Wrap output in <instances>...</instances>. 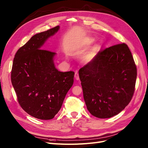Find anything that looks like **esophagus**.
Returning a JSON list of instances; mask_svg holds the SVG:
<instances>
[{
	"instance_id": "obj_1",
	"label": "esophagus",
	"mask_w": 148,
	"mask_h": 148,
	"mask_svg": "<svg viewBox=\"0 0 148 148\" xmlns=\"http://www.w3.org/2000/svg\"><path fill=\"white\" fill-rule=\"evenodd\" d=\"M75 79L78 80L79 79V75H78V73L77 72V71H76L75 72Z\"/></svg>"
}]
</instances>
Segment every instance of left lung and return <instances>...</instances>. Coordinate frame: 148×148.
Masks as SVG:
<instances>
[{
    "label": "left lung",
    "instance_id": "left-lung-1",
    "mask_svg": "<svg viewBox=\"0 0 148 148\" xmlns=\"http://www.w3.org/2000/svg\"><path fill=\"white\" fill-rule=\"evenodd\" d=\"M79 76L88 110L106 119L119 114L131 101L137 69L130 50L122 43L100 51L79 70Z\"/></svg>",
    "mask_w": 148,
    "mask_h": 148
}]
</instances>
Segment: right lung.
Segmentation results:
<instances>
[{"label":"right lung","instance_id":"obj_1","mask_svg":"<svg viewBox=\"0 0 148 148\" xmlns=\"http://www.w3.org/2000/svg\"><path fill=\"white\" fill-rule=\"evenodd\" d=\"M59 26L34 35L17 51L11 81L19 104L38 119L51 120L58 113L73 84L75 73L61 72L53 64L55 52L42 49Z\"/></svg>","mask_w":148,"mask_h":148}]
</instances>
